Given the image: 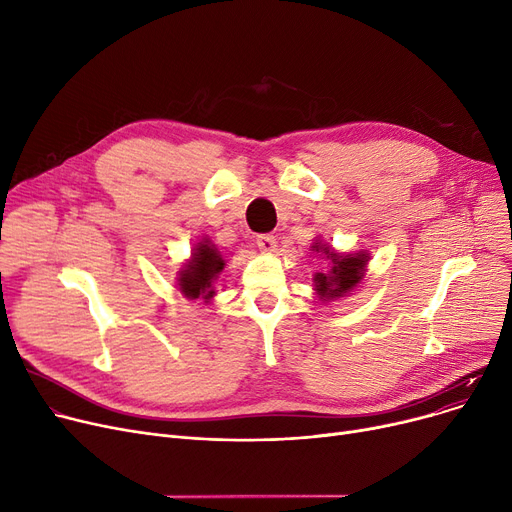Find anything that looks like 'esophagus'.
I'll return each mask as SVG.
<instances>
[{
  "mask_svg": "<svg viewBox=\"0 0 512 512\" xmlns=\"http://www.w3.org/2000/svg\"><path fill=\"white\" fill-rule=\"evenodd\" d=\"M257 247L263 253H274L278 247V238L274 234H261L257 236Z\"/></svg>",
  "mask_w": 512,
  "mask_h": 512,
  "instance_id": "34e87169",
  "label": "esophagus"
}]
</instances>
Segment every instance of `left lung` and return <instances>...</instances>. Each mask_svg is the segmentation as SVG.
<instances>
[{
  "label": "left lung",
  "mask_w": 512,
  "mask_h": 512,
  "mask_svg": "<svg viewBox=\"0 0 512 512\" xmlns=\"http://www.w3.org/2000/svg\"><path fill=\"white\" fill-rule=\"evenodd\" d=\"M311 251L317 253L324 261H328V270L315 272L313 276V290L321 303L340 301L348 297V294H353L357 286L363 282L367 263L371 259L369 251L338 253L319 236L311 245Z\"/></svg>",
  "instance_id": "obj_1"
}]
</instances>
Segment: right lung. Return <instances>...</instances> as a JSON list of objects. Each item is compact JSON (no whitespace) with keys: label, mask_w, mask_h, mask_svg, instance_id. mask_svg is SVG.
Segmentation results:
<instances>
[{"label":"right lung","mask_w":512,"mask_h":512,"mask_svg":"<svg viewBox=\"0 0 512 512\" xmlns=\"http://www.w3.org/2000/svg\"><path fill=\"white\" fill-rule=\"evenodd\" d=\"M224 267L226 261L218 247L207 236H203L193 247L191 257L176 272L180 294L188 301H203L205 305L211 303L215 294H218L215 282H218Z\"/></svg>","instance_id":"add662e5"}]
</instances>
